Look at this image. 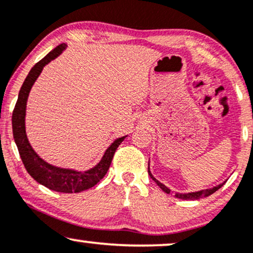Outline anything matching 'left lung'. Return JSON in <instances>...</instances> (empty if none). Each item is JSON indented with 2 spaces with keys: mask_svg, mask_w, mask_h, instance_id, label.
Masks as SVG:
<instances>
[{
  "mask_svg": "<svg viewBox=\"0 0 253 253\" xmlns=\"http://www.w3.org/2000/svg\"><path fill=\"white\" fill-rule=\"evenodd\" d=\"M148 173H149V176H150V178L151 179H153L155 183H156L158 186H160L162 190H163L164 192H166V193H168V194H170V190L169 188H168L166 185H163L162 183H160V181H158L156 178H155L153 174H151V172H150V170H149V168H148ZM224 184V183H223ZM223 184H221V185H218V186H215V187H213V188H210V190H203V191H199V192H191V193H176L174 194V197L176 198H179V199H183V200H198V199H201V198H205V197H208V195H211V194H213L214 192H216L218 188L220 187H222V185Z\"/></svg>",
  "mask_w": 253,
  "mask_h": 253,
  "instance_id": "1",
  "label": "left lung"
}]
</instances>
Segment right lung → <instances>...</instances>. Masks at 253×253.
Wrapping results in <instances>:
<instances>
[{
  "instance_id": "right-lung-1",
  "label": "right lung",
  "mask_w": 253,
  "mask_h": 253,
  "mask_svg": "<svg viewBox=\"0 0 253 253\" xmlns=\"http://www.w3.org/2000/svg\"><path fill=\"white\" fill-rule=\"evenodd\" d=\"M66 47V43H61V45L55 47L30 70L29 75L26 76L24 83L19 90L18 99H17L12 112V134L23 164L33 179L52 191L62 192V193H79V192L85 191L87 188L95 186L105 176L117 148L119 147V144L123 142L126 136L119 137L114 141L107 148L99 163L92 169L84 171V172L50 166L42 160L36 151L32 149L25 133V110L30 90H31L36 80L38 79L43 67L52 61L53 59H55L56 56H59Z\"/></svg>"
}]
</instances>
